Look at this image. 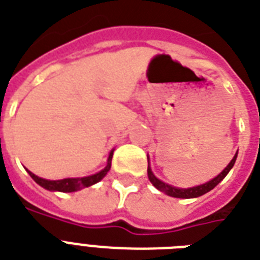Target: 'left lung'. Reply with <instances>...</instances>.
Listing matches in <instances>:
<instances>
[{"label":"left lung","mask_w":260,"mask_h":260,"mask_svg":"<svg viewBox=\"0 0 260 260\" xmlns=\"http://www.w3.org/2000/svg\"><path fill=\"white\" fill-rule=\"evenodd\" d=\"M237 155H238V151L237 154L234 155V158L231 159V162L227 165V167L219 175H216L214 179L211 181L206 182L203 184H199V186H195V187H190V188H178V187H174V186H170V184L165 183V182L159 181L158 178L155 177L150 169V166H147V175H149V179L150 182L154 184V187H156L159 191L165 192V194L170 195V197H174V198H184V199H188V198H198L201 195L206 194V192H209L210 190L215 187L216 184L219 183L220 181H223V178L226 177L229 171L233 169L234 164H235V160H237ZM149 159V158H147Z\"/></svg>","instance_id":"1"}]
</instances>
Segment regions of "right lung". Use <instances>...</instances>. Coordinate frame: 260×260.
Returning a JSON list of instances; mask_svg holds the SVG:
<instances>
[{"label": "right lung", "mask_w": 260, "mask_h": 260, "mask_svg": "<svg viewBox=\"0 0 260 260\" xmlns=\"http://www.w3.org/2000/svg\"><path fill=\"white\" fill-rule=\"evenodd\" d=\"M113 150L110 151V155L107 158V165L104 170H101L100 173L94 174V175H89V177L83 178H65V179H61V181H48V179H44V178L37 177L36 174H33L31 171L27 170L29 175L33 178L36 183H38L41 187L46 188L49 191H61V192H73L78 191L81 188L89 187V186H93L96 182H100L102 178L109 173L111 167V158H113Z\"/></svg>", "instance_id": "add662e5"}]
</instances>
